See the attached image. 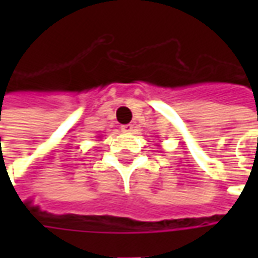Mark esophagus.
Returning a JSON list of instances; mask_svg holds the SVG:
<instances>
[{"mask_svg":"<svg viewBox=\"0 0 258 258\" xmlns=\"http://www.w3.org/2000/svg\"><path fill=\"white\" fill-rule=\"evenodd\" d=\"M133 124H124V125H121V131H124V133H131L133 131Z\"/></svg>","mask_w":258,"mask_h":258,"instance_id":"1","label":"esophagus"}]
</instances>
